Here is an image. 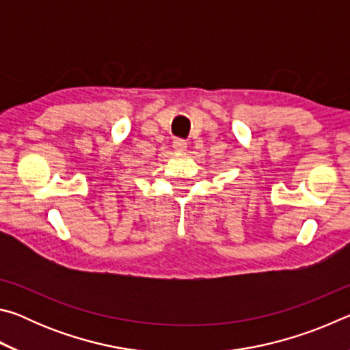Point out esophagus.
<instances>
[{"instance_id":"1","label":"esophagus","mask_w":350,"mask_h":350,"mask_svg":"<svg viewBox=\"0 0 350 350\" xmlns=\"http://www.w3.org/2000/svg\"><path fill=\"white\" fill-rule=\"evenodd\" d=\"M173 148H174L176 151H179V152L185 151V150H187V142L183 140V139H176V140L173 142Z\"/></svg>"}]
</instances>
